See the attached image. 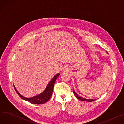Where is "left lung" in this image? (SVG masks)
Listing matches in <instances>:
<instances>
[{"mask_svg":"<svg viewBox=\"0 0 124 124\" xmlns=\"http://www.w3.org/2000/svg\"><path fill=\"white\" fill-rule=\"evenodd\" d=\"M107 54H108V52H107ZM73 93L75 95V96L76 97V98H77L78 99H79V100L81 101H88V102H92V101H95V100H93V99H85V98H83V97H80V96H79L75 92V91L73 89Z\"/></svg>","mask_w":124,"mask_h":124,"instance_id":"left-lung-1","label":"left lung"}]
</instances>
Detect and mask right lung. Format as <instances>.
Masks as SVG:
<instances>
[{"label":"right lung","instance_id":"1","mask_svg":"<svg viewBox=\"0 0 124 124\" xmlns=\"http://www.w3.org/2000/svg\"><path fill=\"white\" fill-rule=\"evenodd\" d=\"M59 75H60V73H58L53 77V78H52L51 80V81L49 82L46 88H45V89L44 90V92L42 93L39 94L37 95L34 96L33 97H24L21 94H19L18 91L16 90V87L14 85V88L16 90L17 93L22 99L26 101H28L31 103L36 104V105L43 104V103H45V102H47L51 98L52 94V92H53L55 82L57 78V77L59 76Z\"/></svg>","mask_w":124,"mask_h":124}]
</instances>
